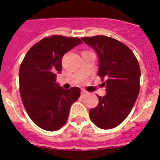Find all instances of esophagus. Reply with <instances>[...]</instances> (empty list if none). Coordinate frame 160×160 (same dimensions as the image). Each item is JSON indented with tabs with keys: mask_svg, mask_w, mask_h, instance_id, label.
Returning <instances> with one entry per match:
<instances>
[{
	"mask_svg": "<svg viewBox=\"0 0 160 160\" xmlns=\"http://www.w3.org/2000/svg\"><path fill=\"white\" fill-rule=\"evenodd\" d=\"M87 91H86V90H83V89H82V90H81V94H82V96H84L85 94H87Z\"/></svg>",
	"mask_w": 160,
	"mask_h": 160,
	"instance_id": "esophagus-1",
	"label": "esophagus"
}]
</instances>
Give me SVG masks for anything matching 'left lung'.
Listing matches in <instances>:
<instances>
[{
	"instance_id": "1",
	"label": "left lung",
	"mask_w": 160,
	"mask_h": 160,
	"mask_svg": "<svg viewBox=\"0 0 160 160\" xmlns=\"http://www.w3.org/2000/svg\"><path fill=\"white\" fill-rule=\"evenodd\" d=\"M98 55V75L107 94L98 96L99 103L89 111L93 122L108 130L122 123L132 110L140 90V67L128 46L110 37L98 35L82 38Z\"/></svg>"
}]
</instances>
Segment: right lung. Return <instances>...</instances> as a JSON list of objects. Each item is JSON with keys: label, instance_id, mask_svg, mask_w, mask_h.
I'll return each mask as SVG.
<instances>
[{"label": "right lung", "instance_id": "add662e5", "mask_svg": "<svg viewBox=\"0 0 160 160\" xmlns=\"http://www.w3.org/2000/svg\"><path fill=\"white\" fill-rule=\"evenodd\" d=\"M82 41L53 35L29 49L19 70V90L29 118L42 129L55 131L68 119L71 105L80 97L78 87L64 90L56 83L62 71V58Z\"/></svg>", "mask_w": 160, "mask_h": 160}]
</instances>
